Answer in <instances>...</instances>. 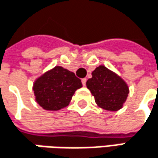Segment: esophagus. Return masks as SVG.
<instances>
[{"instance_id": "obj_1", "label": "esophagus", "mask_w": 158, "mask_h": 158, "mask_svg": "<svg viewBox=\"0 0 158 158\" xmlns=\"http://www.w3.org/2000/svg\"><path fill=\"white\" fill-rule=\"evenodd\" d=\"M81 82H82V85H83V86H86L87 79H81Z\"/></svg>"}]
</instances>
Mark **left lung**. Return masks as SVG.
Wrapping results in <instances>:
<instances>
[{
    "mask_svg": "<svg viewBox=\"0 0 158 158\" xmlns=\"http://www.w3.org/2000/svg\"><path fill=\"white\" fill-rule=\"evenodd\" d=\"M87 80V88L94 96L101 108L107 110H120L126 101L129 89L126 83L104 66H100Z\"/></svg>",
    "mask_w": 158,
    "mask_h": 158,
    "instance_id": "8db88e82",
    "label": "left lung"
}]
</instances>
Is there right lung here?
I'll return each mask as SVG.
<instances>
[{
  "label": "right lung",
  "instance_id": "obj_1",
  "mask_svg": "<svg viewBox=\"0 0 158 158\" xmlns=\"http://www.w3.org/2000/svg\"><path fill=\"white\" fill-rule=\"evenodd\" d=\"M81 87V80L73 72L57 66L36 79L33 89L43 109L57 110L68 106L75 91Z\"/></svg>",
  "mask_w": 158,
  "mask_h": 158
}]
</instances>
